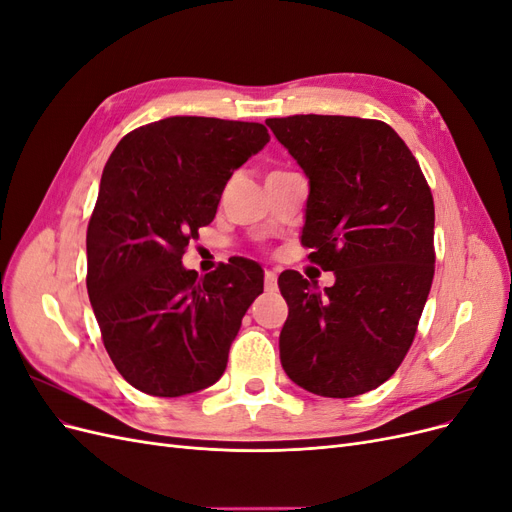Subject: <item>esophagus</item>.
<instances>
[{
    "mask_svg": "<svg viewBox=\"0 0 512 512\" xmlns=\"http://www.w3.org/2000/svg\"><path fill=\"white\" fill-rule=\"evenodd\" d=\"M265 290L267 292L277 290V273L275 271H265Z\"/></svg>",
    "mask_w": 512,
    "mask_h": 512,
    "instance_id": "obj_1",
    "label": "esophagus"
}]
</instances>
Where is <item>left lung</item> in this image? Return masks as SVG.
Segmentation results:
<instances>
[{
    "mask_svg": "<svg viewBox=\"0 0 512 512\" xmlns=\"http://www.w3.org/2000/svg\"><path fill=\"white\" fill-rule=\"evenodd\" d=\"M309 179L301 243L335 273L320 290L280 275L288 378L322 397H356L389 380L408 354L433 282V196L399 134L378 119H267Z\"/></svg>",
    "mask_w": 512,
    "mask_h": 512,
    "instance_id": "obj_1",
    "label": "left lung"
}]
</instances>
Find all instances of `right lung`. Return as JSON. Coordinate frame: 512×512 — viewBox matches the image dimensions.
Here are the masks:
<instances>
[{
	"instance_id": "obj_1",
	"label": "right lung",
	"mask_w": 512,
	"mask_h": 512,
	"mask_svg": "<svg viewBox=\"0 0 512 512\" xmlns=\"http://www.w3.org/2000/svg\"><path fill=\"white\" fill-rule=\"evenodd\" d=\"M267 143L262 123L166 117L123 136L108 158L87 226V292L134 389L181 397L222 378L265 273L232 258L198 280L181 258L232 173Z\"/></svg>"
}]
</instances>
